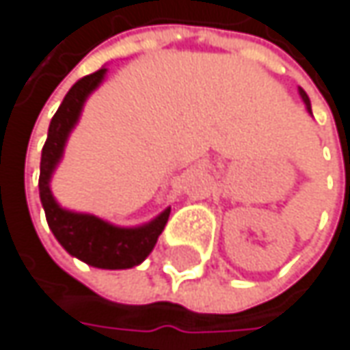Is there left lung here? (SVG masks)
I'll use <instances>...</instances> for the list:
<instances>
[{
	"mask_svg": "<svg viewBox=\"0 0 350 350\" xmlns=\"http://www.w3.org/2000/svg\"><path fill=\"white\" fill-rule=\"evenodd\" d=\"M300 95H302V99H304V103H306V107H308V111L312 113V109H310V99H308V95H306V93H304L302 89H300Z\"/></svg>",
	"mask_w": 350,
	"mask_h": 350,
	"instance_id": "1",
	"label": "left lung"
}]
</instances>
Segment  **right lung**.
<instances>
[{"label": "right lung", "mask_w": 350, "mask_h": 350, "mask_svg": "<svg viewBox=\"0 0 350 350\" xmlns=\"http://www.w3.org/2000/svg\"><path fill=\"white\" fill-rule=\"evenodd\" d=\"M105 72L107 68H101L93 75L79 79L66 93L58 111L54 113L50 127H48L46 144L42 148L38 186H40V200L46 213L48 227L52 229L58 243L70 255L83 259L89 265L103 267V269H125V267H133L142 263L150 255V251L154 249L160 233L164 231L168 223L170 208H166L150 225H144L137 229H121V227L109 225L93 215H79V213L60 208L56 200L52 198V192L48 186L52 170L62 156L66 137L81 115L85 99L89 97L93 89L99 87Z\"/></svg>", "instance_id": "obj_1"}]
</instances>
